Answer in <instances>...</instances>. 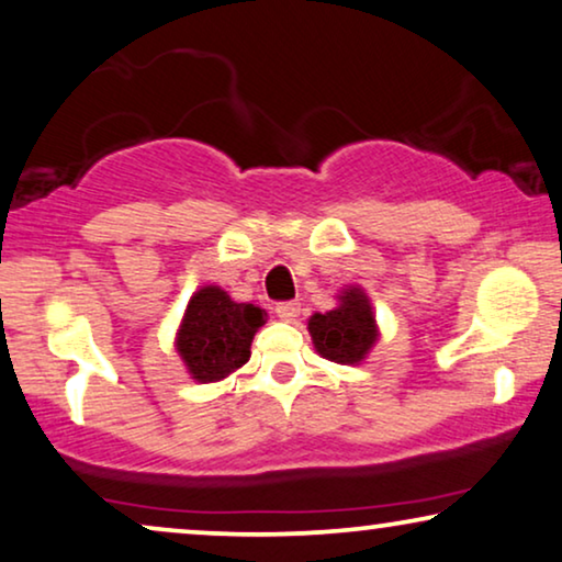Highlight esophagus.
I'll return each instance as SVG.
<instances>
[{"label":"esophagus","mask_w":562,"mask_h":562,"mask_svg":"<svg viewBox=\"0 0 562 562\" xmlns=\"http://www.w3.org/2000/svg\"><path fill=\"white\" fill-rule=\"evenodd\" d=\"M276 314H279L281 319L291 322L294 317H299V302H279L276 304Z\"/></svg>","instance_id":"1"}]
</instances>
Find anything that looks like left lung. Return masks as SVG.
<instances>
[{"instance_id":"8db88e82","label":"left lung","mask_w":562,"mask_h":562,"mask_svg":"<svg viewBox=\"0 0 562 562\" xmlns=\"http://www.w3.org/2000/svg\"><path fill=\"white\" fill-rule=\"evenodd\" d=\"M337 302L340 304L335 310L310 317L312 342L322 358L340 366H356L379 340L373 306L358 286L345 289Z\"/></svg>"}]
</instances>
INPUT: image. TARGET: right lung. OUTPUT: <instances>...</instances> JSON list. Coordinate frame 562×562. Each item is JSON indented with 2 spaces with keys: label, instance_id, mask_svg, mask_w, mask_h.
Masks as SVG:
<instances>
[{
  "label": "right lung",
  "instance_id": "obj_1",
  "mask_svg": "<svg viewBox=\"0 0 562 562\" xmlns=\"http://www.w3.org/2000/svg\"><path fill=\"white\" fill-rule=\"evenodd\" d=\"M266 310L237 304L220 286H202L189 299L176 350L199 383H214L248 363L250 342L266 325Z\"/></svg>",
  "mask_w": 562,
  "mask_h": 562
}]
</instances>
